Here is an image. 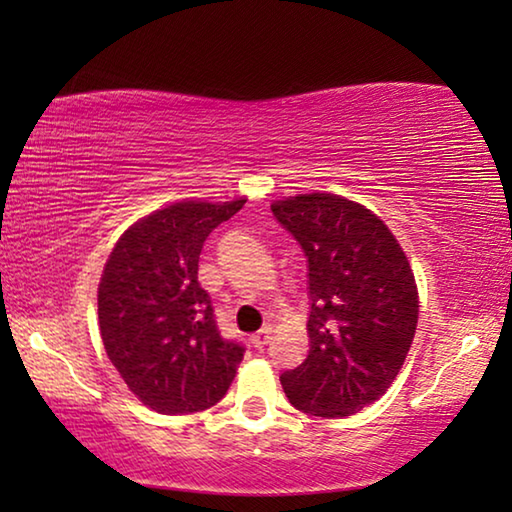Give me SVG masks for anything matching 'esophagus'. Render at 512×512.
Segmentation results:
<instances>
[{
  "mask_svg": "<svg viewBox=\"0 0 512 512\" xmlns=\"http://www.w3.org/2000/svg\"><path fill=\"white\" fill-rule=\"evenodd\" d=\"M271 332H273L271 327H264V329H259V332H257V334H253V339H250V341H253V345H255L257 350H262L264 345H266L268 341H271Z\"/></svg>",
  "mask_w": 512,
  "mask_h": 512,
  "instance_id": "esophagus-1",
  "label": "esophagus"
}]
</instances>
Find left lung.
Returning a JSON list of instances; mask_svg holds the SVG:
<instances>
[{
  "instance_id": "left-lung-1",
  "label": "left lung",
  "mask_w": 512,
  "mask_h": 512,
  "mask_svg": "<svg viewBox=\"0 0 512 512\" xmlns=\"http://www.w3.org/2000/svg\"><path fill=\"white\" fill-rule=\"evenodd\" d=\"M305 250L309 354L282 372L298 411L345 418L386 393L418 325V287L402 246L366 207L334 194H298L271 205Z\"/></svg>"
}]
</instances>
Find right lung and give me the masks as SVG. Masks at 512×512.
<instances>
[{"label":"right lung","instance_id":"right-lung-1","mask_svg":"<svg viewBox=\"0 0 512 512\" xmlns=\"http://www.w3.org/2000/svg\"><path fill=\"white\" fill-rule=\"evenodd\" d=\"M244 203L183 201L155 210L119 237L103 268V348L153 411L210 409L237 375L244 345L216 327L212 300L198 284V257L210 232Z\"/></svg>","mask_w":512,"mask_h":512}]
</instances>
